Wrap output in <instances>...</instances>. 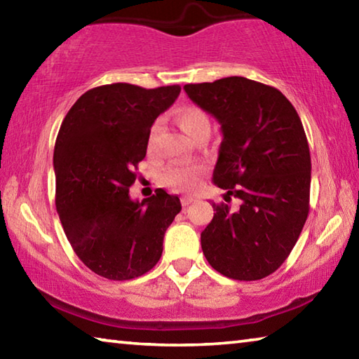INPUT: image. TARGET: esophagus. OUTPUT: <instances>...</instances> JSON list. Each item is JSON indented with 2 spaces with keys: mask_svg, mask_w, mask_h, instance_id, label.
I'll return each mask as SVG.
<instances>
[{
  "mask_svg": "<svg viewBox=\"0 0 359 359\" xmlns=\"http://www.w3.org/2000/svg\"><path fill=\"white\" fill-rule=\"evenodd\" d=\"M191 203H194V198H191V196L182 198V205H185V208H187V205H190Z\"/></svg>",
  "mask_w": 359,
  "mask_h": 359,
  "instance_id": "34e87169",
  "label": "esophagus"
}]
</instances>
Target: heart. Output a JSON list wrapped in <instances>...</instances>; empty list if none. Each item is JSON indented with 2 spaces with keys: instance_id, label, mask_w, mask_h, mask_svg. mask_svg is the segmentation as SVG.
I'll return each instance as SVG.
<instances>
[{
  "instance_id": "heart-1",
  "label": "heart",
  "mask_w": 359,
  "mask_h": 359,
  "mask_svg": "<svg viewBox=\"0 0 359 359\" xmlns=\"http://www.w3.org/2000/svg\"><path fill=\"white\" fill-rule=\"evenodd\" d=\"M175 121L190 139L194 135H198L199 131L210 130L209 115L205 114L204 109L194 104L180 107L175 112ZM154 133L155 130L151 131V136H154ZM205 171H208V168H205L204 163L199 161L171 165L161 174V184L172 188L175 191H194L201 184Z\"/></svg>"
}]
</instances>
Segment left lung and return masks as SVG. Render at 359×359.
<instances>
[{"instance_id":"obj_1","label":"left lung","mask_w":359,"mask_h":359,"mask_svg":"<svg viewBox=\"0 0 359 359\" xmlns=\"http://www.w3.org/2000/svg\"><path fill=\"white\" fill-rule=\"evenodd\" d=\"M193 102L222 125L214 184L231 210L215 204L201 233L205 259L234 280H259L282 266L309 215L311 151L293 104L271 85L233 76L187 83Z\"/></svg>"}]
</instances>
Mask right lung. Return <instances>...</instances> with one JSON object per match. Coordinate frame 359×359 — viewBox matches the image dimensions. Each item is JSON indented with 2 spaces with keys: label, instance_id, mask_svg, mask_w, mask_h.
I'll list each match as a JSON object with an SVG mask.
<instances>
[{
  "label": "right lung",
  "instance_id": "add662e5",
  "mask_svg": "<svg viewBox=\"0 0 359 359\" xmlns=\"http://www.w3.org/2000/svg\"><path fill=\"white\" fill-rule=\"evenodd\" d=\"M180 93V85L142 88L101 85L85 92L60 126L53 169L55 205L72 250L109 280H131L154 267L180 199L158 188L130 198L150 128Z\"/></svg>",
  "mask_w": 359,
  "mask_h": 359
}]
</instances>
